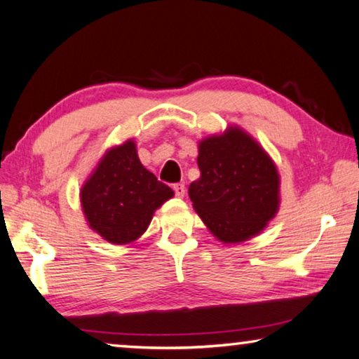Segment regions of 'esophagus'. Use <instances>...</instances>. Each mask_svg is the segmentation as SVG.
<instances>
[{"instance_id": "34e87169", "label": "esophagus", "mask_w": 359, "mask_h": 359, "mask_svg": "<svg viewBox=\"0 0 359 359\" xmlns=\"http://www.w3.org/2000/svg\"><path fill=\"white\" fill-rule=\"evenodd\" d=\"M173 191L176 194V197H184L186 187L183 183H176V184H173Z\"/></svg>"}]
</instances>
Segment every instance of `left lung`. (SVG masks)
<instances>
[{
	"label": "left lung",
	"instance_id": "left-lung-1",
	"mask_svg": "<svg viewBox=\"0 0 359 359\" xmlns=\"http://www.w3.org/2000/svg\"><path fill=\"white\" fill-rule=\"evenodd\" d=\"M201 178L189 186L194 210L216 238L240 243L266 229L280 205V176L270 156L238 127L198 143Z\"/></svg>",
	"mask_w": 359,
	"mask_h": 359
}]
</instances>
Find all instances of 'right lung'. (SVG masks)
I'll return each mask as SVG.
<instances>
[{
    "instance_id": "add662e5",
    "label": "right lung",
    "mask_w": 359,
    "mask_h": 359,
    "mask_svg": "<svg viewBox=\"0 0 359 359\" xmlns=\"http://www.w3.org/2000/svg\"><path fill=\"white\" fill-rule=\"evenodd\" d=\"M172 197L173 191L140 162L133 140L104 152L81 187L87 224L114 245L138 240L154 211Z\"/></svg>"
}]
</instances>
